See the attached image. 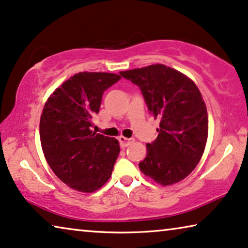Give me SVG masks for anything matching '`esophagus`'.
<instances>
[{
    "instance_id": "34e87169",
    "label": "esophagus",
    "mask_w": 248,
    "mask_h": 248,
    "mask_svg": "<svg viewBox=\"0 0 248 248\" xmlns=\"http://www.w3.org/2000/svg\"><path fill=\"white\" fill-rule=\"evenodd\" d=\"M119 140H120V145L122 147H126L129 145V144L134 142V140L133 139H127V137H124V136H120Z\"/></svg>"
}]
</instances>
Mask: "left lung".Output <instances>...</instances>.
Wrapping results in <instances>:
<instances>
[{
  "mask_svg": "<svg viewBox=\"0 0 248 248\" xmlns=\"http://www.w3.org/2000/svg\"><path fill=\"white\" fill-rule=\"evenodd\" d=\"M120 74L140 87L148 111L159 119L158 135L146 144L140 170L164 186L184 180L200 163L207 140V109L199 87L163 64Z\"/></svg>",
  "mask_w": 248,
  "mask_h": 248,
  "instance_id": "8db88e82",
  "label": "left lung"
}]
</instances>
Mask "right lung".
Segmentation results:
<instances>
[{
  "label": "right lung",
  "mask_w": 248,
  "mask_h": 248,
  "mask_svg": "<svg viewBox=\"0 0 248 248\" xmlns=\"http://www.w3.org/2000/svg\"><path fill=\"white\" fill-rule=\"evenodd\" d=\"M121 76L81 72L56 89L45 103L40 139L53 172L71 188L92 193L111 177L120 154L119 140L92 131L105 90Z\"/></svg>",
  "instance_id": "add662e5"
}]
</instances>
